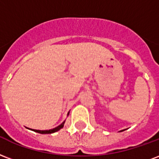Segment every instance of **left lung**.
<instances>
[{
    "label": "left lung",
    "mask_w": 159,
    "mask_h": 159,
    "mask_svg": "<svg viewBox=\"0 0 159 159\" xmlns=\"http://www.w3.org/2000/svg\"><path fill=\"white\" fill-rule=\"evenodd\" d=\"M122 131H123V130H121V131H120V132H122Z\"/></svg>",
    "instance_id": "left-lung-1"
}]
</instances>
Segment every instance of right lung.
<instances>
[{"label":"right lung","mask_w":159,"mask_h":159,"mask_svg":"<svg viewBox=\"0 0 159 159\" xmlns=\"http://www.w3.org/2000/svg\"><path fill=\"white\" fill-rule=\"evenodd\" d=\"M69 115V112L67 113V116ZM64 123H65V121H64L63 123H61L60 125L57 126V127H56L55 128H52V129H49V130H36V129H31V130L34 131V132H36V133H42V134H49V133H56V132H57L61 129V128H62L64 127Z\"/></svg>","instance_id":"right-lung-1"}]
</instances>
